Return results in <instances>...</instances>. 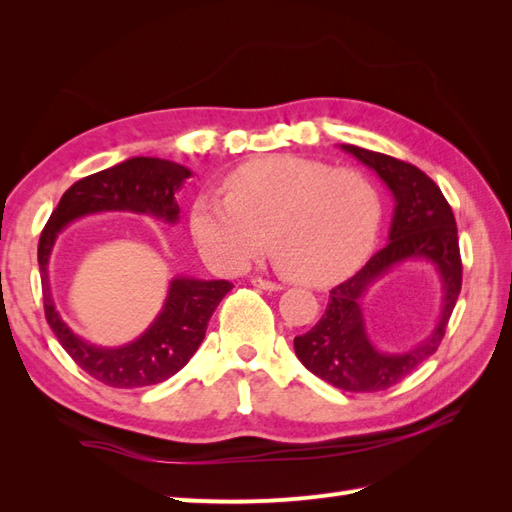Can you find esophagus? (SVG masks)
I'll return each mask as SVG.
<instances>
[{"label":"esophagus","mask_w":512,"mask_h":512,"mask_svg":"<svg viewBox=\"0 0 512 512\" xmlns=\"http://www.w3.org/2000/svg\"><path fill=\"white\" fill-rule=\"evenodd\" d=\"M252 284H254L256 288L269 290V292H277V290H282V288H284L282 284H277V282H269V280H262V277H254Z\"/></svg>","instance_id":"1"}]
</instances>
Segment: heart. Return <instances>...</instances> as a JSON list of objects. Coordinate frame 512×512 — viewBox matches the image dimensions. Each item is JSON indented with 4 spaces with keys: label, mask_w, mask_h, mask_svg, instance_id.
Returning a JSON list of instances; mask_svg holds the SVG:
<instances>
[{
    "label": "heart",
    "mask_w": 512,
    "mask_h": 512,
    "mask_svg": "<svg viewBox=\"0 0 512 512\" xmlns=\"http://www.w3.org/2000/svg\"><path fill=\"white\" fill-rule=\"evenodd\" d=\"M224 194H198L190 211L198 252L224 273L250 265L271 232L292 280L331 284L361 265L380 224V200L367 177L288 153L230 170Z\"/></svg>",
    "instance_id": "1"
}]
</instances>
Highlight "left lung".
<instances>
[{
	"instance_id": "8db88e82",
	"label": "left lung",
	"mask_w": 512,
	"mask_h": 512,
	"mask_svg": "<svg viewBox=\"0 0 512 512\" xmlns=\"http://www.w3.org/2000/svg\"><path fill=\"white\" fill-rule=\"evenodd\" d=\"M346 153L369 166L395 198L389 243L369 258L350 280L331 290L322 318L294 337L299 361L337 389L348 393L384 391L410 376L438 350L461 290L457 224L444 194L421 168L356 145ZM427 261L441 282V318L434 331L404 353H384L370 344L362 318V297L381 277L404 261Z\"/></svg>"
}]
</instances>
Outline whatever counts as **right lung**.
I'll list each match as a JSON object with an SVG mask.
<instances>
[{"label":"right lung","mask_w":512,"mask_h":512,"mask_svg":"<svg viewBox=\"0 0 512 512\" xmlns=\"http://www.w3.org/2000/svg\"><path fill=\"white\" fill-rule=\"evenodd\" d=\"M190 177L192 170L177 162L130 158L70 185L40 235L38 265L46 322L76 365L115 389H138L175 376L205 339L209 318L232 284L177 275L170 280L162 312L143 335L119 348L94 346L76 335L57 312L49 282L53 245L68 224L104 211H132L177 224L175 194Z\"/></svg>","instance_id":"obj_1"}]
</instances>
